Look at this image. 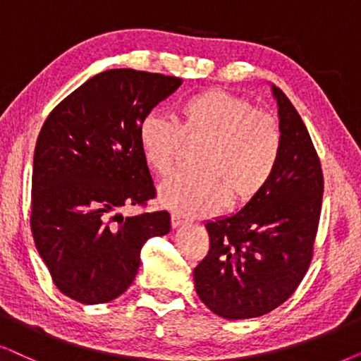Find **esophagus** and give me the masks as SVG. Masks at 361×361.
Returning <instances> with one entry per match:
<instances>
[{
    "instance_id": "obj_1",
    "label": "esophagus",
    "mask_w": 361,
    "mask_h": 361,
    "mask_svg": "<svg viewBox=\"0 0 361 361\" xmlns=\"http://www.w3.org/2000/svg\"><path fill=\"white\" fill-rule=\"evenodd\" d=\"M186 223H188V219L183 218V216H180V214H176V213L171 214L173 228H180V226H185Z\"/></svg>"
}]
</instances>
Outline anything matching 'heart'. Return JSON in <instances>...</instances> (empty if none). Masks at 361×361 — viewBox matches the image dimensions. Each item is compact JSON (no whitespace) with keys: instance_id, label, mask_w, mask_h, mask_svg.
Segmentation results:
<instances>
[{"instance_id":"heart-1","label":"heart","mask_w":361,"mask_h":361,"mask_svg":"<svg viewBox=\"0 0 361 361\" xmlns=\"http://www.w3.org/2000/svg\"><path fill=\"white\" fill-rule=\"evenodd\" d=\"M185 137L208 142L201 173H178L158 188L166 208L185 216H206L229 203L246 204L266 188L282 155V130L272 114L249 99L211 89L181 105V123L148 112L138 125L143 160L157 175L175 170Z\"/></svg>"}]
</instances>
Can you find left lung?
Returning a JSON list of instances; mask_svg holds the SVG:
<instances>
[{
	"mask_svg": "<svg viewBox=\"0 0 361 361\" xmlns=\"http://www.w3.org/2000/svg\"><path fill=\"white\" fill-rule=\"evenodd\" d=\"M282 155L271 181L238 213L206 223L209 251L195 267L203 304L229 320L254 319L284 304L314 256L324 175L299 112L272 85Z\"/></svg>",
	"mask_w": 361,
	"mask_h": 361,
	"instance_id": "8db88e82",
	"label": "left lung"
}]
</instances>
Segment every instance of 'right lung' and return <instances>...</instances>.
I'll return each instance as SVG.
<instances>
[{"mask_svg": "<svg viewBox=\"0 0 361 361\" xmlns=\"http://www.w3.org/2000/svg\"><path fill=\"white\" fill-rule=\"evenodd\" d=\"M180 85L175 75L110 69L47 115L32 161L31 231L52 282L72 300L117 299L137 276L143 244L170 233L168 211H120L155 198L138 125Z\"/></svg>", "mask_w": 361, "mask_h": 361, "instance_id": "1", "label": "right lung"}]
</instances>
